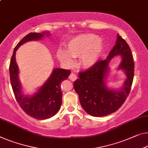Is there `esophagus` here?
I'll return each instance as SVG.
<instances>
[{
	"instance_id": "esophagus-1",
	"label": "esophagus",
	"mask_w": 148,
	"mask_h": 148,
	"mask_svg": "<svg viewBox=\"0 0 148 148\" xmlns=\"http://www.w3.org/2000/svg\"><path fill=\"white\" fill-rule=\"evenodd\" d=\"M76 78H77V76H76V75L75 74H73V73H71L70 74V76H69V79L70 80H72V81H75L76 80Z\"/></svg>"
}]
</instances>
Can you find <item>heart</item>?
Masks as SVG:
<instances>
[{
	"mask_svg": "<svg viewBox=\"0 0 148 148\" xmlns=\"http://www.w3.org/2000/svg\"><path fill=\"white\" fill-rule=\"evenodd\" d=\"M102 42L98 36L92 34H82L72 40L68 45V52L59 50L57 56L62 62L70 63L72 57H80V64L89 68L98 61L102 50Z\"/></svg>",
	"mask_w": 148,
	"mask_h": 148,
	"instance_id": "b5f03b06",
	"label": "heart"
}]
</instances>
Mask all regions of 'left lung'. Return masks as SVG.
I'll use <instances>...</instances> for the list:
<instances>
[{
  "label": "left lung",
  "mask_w": 148,
  "mask_h": 148,
  "mask_svg": "<svg viewBox=\"0 0 148 148\" xmlns=\"http://www.w3.org/2000/svg\"><path fill=\"white\" fill-rule=\"evenodd\" d=\"M117 55L122 56L119 69L124 70L127 78L118 91L107 88L105 82L109 71L108 64ZM134 75V62L130 48L122 36L117 35L116 45L105 60L79 73L74 88L78 94L83 109L92 116H107L116 112L126 100L130 92Z\"/></svg>",
  "instance_id": "8db88e82"
}]
</instances>
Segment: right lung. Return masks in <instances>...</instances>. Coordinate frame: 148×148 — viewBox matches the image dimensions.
Masks as SVG:
<instances>
[{"instance_id":"right-lung-1","label":"right lung","mask_w":148,"mask_h":148,"mask_svg":"<svg viewBox=\"0 0 148 148\" xmlns=\"http://www.w3.org/2000/svg\"><path fill=\"white\" fill-rule=\"evenodd\" d=\"M46 34L48 36L49 32H30L24 37L14 48L9 66L10 83L17 102L26 114L37 120L50 118L59 111L62 100L60 84L62 82L66 80L71 72L70 70L55 68L49 78L34 95L25 96L22 93L18 80V67L15 58L16 51L26 42L38 40Z\"/></svg>"}]
</instances>
